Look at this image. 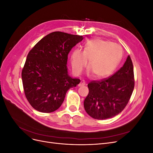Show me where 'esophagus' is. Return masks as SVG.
<instances>
[{"label": "esophagus", "instance_id": "esophagus-1", "mask_svg": "<svg viewBox=\"0 0 153 153\" xmlns=\"http://www.w3.org/2000/svg\"><path fill=\"white\" fill-rule=\"evenodd\" d=\"M85 85V82L84 80H82L80 82V83L79 84H78V87H82V86H84Z\"/></svg>", "mask_w": 153, "mask_h": 153}]
</instances>
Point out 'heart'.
Returning <instances> with one entry per match:
<instances>
[{
	"label": "heart",
	"mask_w": 153,
	"mask_h": 153,
	"mask_svg": "<svg viewBox=\"0 0 153 153\" xmlns=\"http://www.w3.org/2000/svg\"><path fill=\"white\" fill-rule=\"evenodd\" d=\"M123 57L122 48L109 41L94 39L88 41L84 50L75 49L71 54L72 70L78 75L87 66L96 78L110 76L117 68Z\"/></svg>",
	"instance_id": "b5f03b06"
}]
</instances>
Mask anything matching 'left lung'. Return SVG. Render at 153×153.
<instances>
[{
	"instance_id": "left-lung-1",
	"label": "left lung",
	"mask_w": 153,
	"mask_h": 153,
	"mask_svg": "<svg viewBox=\"0 0 153 153\" xmlns=\"http://www.w3.org/2000/svg\"><path fill=\"white\" fill-rule=\"evenodd\" d=\"M134 84L133 63L128 55L123 66L112 76L88 84L89 94L84 102L86 112L98 120L118 115L130 99Z\"/></svg>"
}]
</instances>
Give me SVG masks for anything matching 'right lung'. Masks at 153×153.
Wrapping results in <instances>:
<instances>
[{"instance_id": "right-lung-1", "label": "right lung", "mask_w": 153, "mask_h": 153, "mask_svg": "<svg viewBox=\"0 0 153 153\" xmlns=\"http://www.w3.org/2000/svg\"><path fill=\"white\" fill-rule=\"evenodd\" d=\"M82 36L53 32L41 39L27 55L22 72L26 98L36 110H57L69 89L80 82L68 75V55Z\"/></svg>"}]
</instances>
